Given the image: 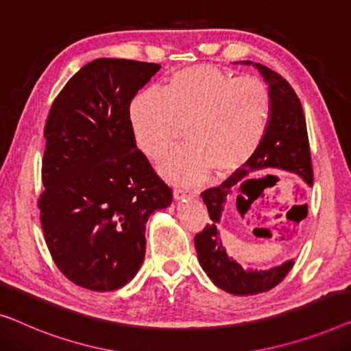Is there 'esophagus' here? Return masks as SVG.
<instances>
[{
    "label": "esophagus",
    "mask_w": 351,
    "mask_h": 351,
    "mask_svg": "<svg viewBox=\"0 0 351 351\" xmlns=\"http://www.w3.org/2000/svg\"><path fill=\"white\" fill-rule=\"evenodd\" d=\"M197 193L196 191H185L182 188H176L174 190V197L176 199H182V197H196Z\"/></svg>",
    "instance_id": "34e87169"
}]
</instances>
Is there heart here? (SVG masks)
<instances>
[{"label":"heart","instance_id":"heart-1","mask_svg":"<svg viewBox=\"0 0 351 351\" xmlns=\"http://www.w3.org/2000/svg\"><path fill=\"white\" fill-rule=\"evenodd\" d=\"M272 96L258 77H236L210 64L177 71L163 91H144L130 106L134 142L150 160L169 152L185 126L188 144L161 165L172 182L191 185L245 166L266 139Z\"/></svg>","mask_w":351,"mask_h":351}]
</instances>
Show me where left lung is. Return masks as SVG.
Instances as JSON below:
<instances>
[{
  "label": "left lung",
  "mask_w": 351,
  "mask_h": 351,
  "mask_svg": "<svg viewBox=\"0 0 351 351\" xmlns=\"http://www.w3.org/2000/svg\"><path fill=\"white\" fill-rule=\"evenodd\" d=\"M245 64H252V62H245ZM255 66L269 84V91L272 96V117L266 139L256 155L245 166L231 174L221 185L207 188L201 193L202 201L209 210L210 221L204 226V230L195 236V247L201 267L218 288L226 293L239 294V296L264 293L277 287L293 267L294 261L289 260L282 266L267 269V271H252V269L245 271L241 264L228 256L217 231V223L220 221L226 196L234 186H237L241 193H245L248 197L239 195L236 202L239 210L245 207L243 212H247L252 202L263 191L260 190V193L255 195L247 190V186L253 182L261 180L250 176L255 172L271 169V167L293 172L302 177L308 185H313L311 145H308L306 115H304L301 101L296 91L280 74L260 63H255Z\"/></svg>",
  "instance_id": "1"
}]
</instances>
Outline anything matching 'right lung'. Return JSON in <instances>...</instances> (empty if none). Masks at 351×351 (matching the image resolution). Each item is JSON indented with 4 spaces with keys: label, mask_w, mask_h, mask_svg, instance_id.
Segmentation results:
<instances>
[{
    "label": "right lung",
    "mask_w": 351,
    "mask_h": 351,
    "mask_svg": "<svg viewBox=\"0 0 351 351\" xmlns=\"http://www.w3.org/2000/svg\"><path fill=\"white\" fill-rule=\"evenodd\" d=\"M160 68L93 60L68 80L45 121L40 226L63 276L91 291H114L136 276L145 223L172 202L130 123L131 99Z\"/></svg>",
    "instance_id": "obj_1"
}]
</instances>
